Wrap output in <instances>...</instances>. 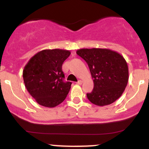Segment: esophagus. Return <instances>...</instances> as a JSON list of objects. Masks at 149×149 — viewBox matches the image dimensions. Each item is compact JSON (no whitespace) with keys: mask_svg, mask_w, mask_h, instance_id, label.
Here are the masks:
<instances>
[{"mask_svg":"<svg viewBox=\"0 0 149 149\" xmlns=\"http://www.w3.org/2000/svg\"><path fill=\"white\" fill-rule=\"evenodd\" d=\"M77 84H78V85H81L82 84V83H83V81H82V80H78V82H77Z\"/></svg>","mask_w":149,"mask_h":149,"instance_id":"esophagus-1","label":"esophagus"}]
</instances>
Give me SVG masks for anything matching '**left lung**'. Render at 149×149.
<instances>
[{
	"mask_svg": "<svg viewBox=\"0 0 149 149\" xmlns=\"http://www.w3.org/2000/svg\"><path fill=\"white\" fill-rule=\"evenodd\" d=\"M76 53L86 61L93 78V90L87 94L90 102L100 107L113 103L123 93L129 79L124 57L106 48H83Z\"/></svg>",
	"mask_w": 149,
	"mask_h": 149,
	"instance_id": "1",
	"label": "left lung"
}]
</instances>
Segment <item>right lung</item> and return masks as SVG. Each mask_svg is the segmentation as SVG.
Segmentation results:
<instances>
[{
	"label": "right lung",
	"mask_w": 149,
	"mask_h": 149,
	"mask_svg": "<svg viewBox=\"0 0 149 149\" xmlns=\"http://www.w3.org/2000/svg\"><path fill=\"white\" fill-rule=\"evenodd\" d=\"M70 54L66 49H44L26 64L23 70L25 87L38 104L53 108L66 99L71 82L64 81L62 64Z\"/></svg>",
	"instance_id": "add662e5"
}]
</instances>
